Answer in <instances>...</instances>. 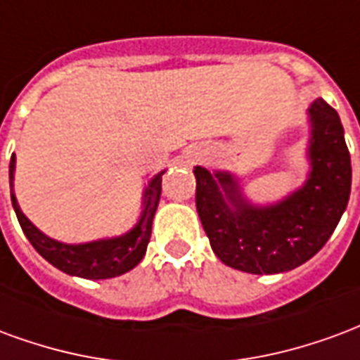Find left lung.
Masks as SVG:
<instances>
[{
    "mask_svg": "<svg viewBox=\"0 0 360 360\" xmlns=\"http://www.w3.org/2000/svg\"><path fill=\"white\" fill-rule=\"evenodd\" d=\"M313 172L303 190L259 209L245 203L230 174L195 167V207L214 255L232 269L276 274L303 264L324 248L347 207L351 157L342 120L324 99L311 105ZM227 191L230 210L219 193Z\"/></svg>",
    "mask_w": 360,
    "mask_h": 360,
    "instance_id": "obj_1",
    "label": "left lung"
}]
</instances>
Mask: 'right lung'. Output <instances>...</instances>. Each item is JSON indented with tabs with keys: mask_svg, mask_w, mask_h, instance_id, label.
I'll list each match as a JSON object with an SVG mask.
<instances>
[{
	"mask_svg": "<svg viewBox=\"0 0 360 360\" xmlns=\"http://www.w3.org/2000/svg\"><path fill=\"white\" fill-rule=\"evenodd\" d=\"M13 170H15V155L9 162L11 182ZM161 176L162 174H157L149 184L148 191H146V209L141 212L138 226L134 228L132 232L115 238V240H101L94 241V243H84V245H67V243H59V241L44 236L18 209L13 190L11 201L22 232L46 261L72 276L103 280V278L120 276L128 270H132L146 255L149 238H151V222H153V214L159 205V198H161Z\"/></svg>",
	"mask_w": 360,
	"mask_h": 360,
	"instance_id": "1",
	"label": "right lung"
}]
</instances>
